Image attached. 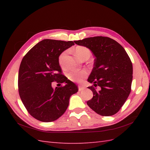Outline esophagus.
Segmentation results:
<instances>
[{
  "label": "esophagus",
  "mask_w": 150,
  "mask_h": 150,
  "mask_svg": "<svg viewBox=\"0 0 150 150\" xmlns=\"http://www.w3.org/2000/svg\"><path fill=\"white\" fill-rule=\"evenodd\" d=\"M84 89H85V87L82 86H81V85L79 86V91H82V90H84Z\"/></svg>",
  "instance_id": "esophagus-1"
}]
</instances>
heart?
Segmentation results:
<instances>
[{"mask_svg": "<svg viewBox=\"0 0 150 150\" xmlns=\"http://www.w3.org/2000/svg\"><path fill=\"white\" fill-rule=\"evenodd\" d=\"M75 54L81 59H83L85 57L90 56L91 52L87 47L84 46H77L75 49ZM66 52H64L60 54L59 57V63L62 68H64L65 66V57L66 55ZM88 75V72L86 71H79V70H70L67 73V77L71 81L76 82H81L84 80V79Z\"/></svg>", "mask_w": 150, "mask_h": 150, "instance_id": "b5f03b06", "label": "heart"}]
</instances>
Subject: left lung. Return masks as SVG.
Returning a JSON list of instances; mask_svg holds the SVG:
<instances>
[{
	"label": "left lung",
	"instance_id": "1",
	"mask_svg": "<svg viewBox=\"0 0 150 150\" xmlns=\"http://www.w3.org/2000/svg\"><path fill=\"white\" fill-rule=\"evenodd\" d=\"M90 49L94 55V67L88 81L93 97L87 102L91 109L102 116L117 113L131 92L133 66L124 47L107 37H93L74 41ZM99 86L97 91L94 87Z\"/></svg>",
	"mask_w": 150,
	"mask_h": 150
}]
</instances>
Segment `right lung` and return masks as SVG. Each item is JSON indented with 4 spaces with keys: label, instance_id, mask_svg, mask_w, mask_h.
I'll use <instances>...</instances> for the list:
<instances>
[{
    "label": "right lung",
    "instance_id": "right-lung-1",
    "mask_svg": "<svg viewBox=\"0 0 150 150\" xmlns=\"http://www.w3.org/2000/svg\"><path fill=\"white\" fill-rule=\"evenodd\" d=\"M73 45V41L44 39L22 59L18 71V93L35 119L45 122L58 119L68 108L70 97L78 91L77 85L62 74L59 63L60 54ZM53 81L65 84L53 88Z\"/></svg>",
    "mask_w": 150,
    "mask_h": 150
}]
</instances>
